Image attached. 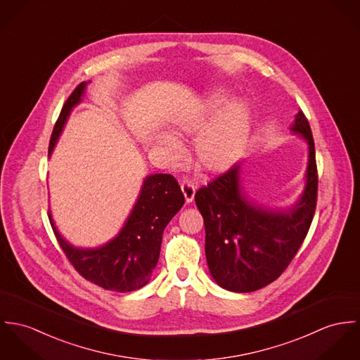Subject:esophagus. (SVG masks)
<instances>
[{
	"instance_id": "1",
	"label": "esophagus",
	"mask_w": 360,
	"mask_h": 360,
	"mask_svg": "<svg viewBox=\"0 0 360 360\" xmlns=\"http://www.w3.org/2000/svg\"><path fill=\"white\" fill-rule=\"evenodd\" d=\"M181 189H182V193L185 196V201L186 202H192L195 199V193H196V186L191 182V181H184L181 184Z\"/></svg>"
}]
</instances>
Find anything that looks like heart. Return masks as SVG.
<instances>
[{"instance_id": "obj_1", "label": "heart", "mask_w": 360, "mask_h": 360, "mask_svg": "<svg viewBox=\"0 0 360 360\" xmlns=\"http://www.w3.org/2000/svg\"><path fill=\"white\" fill-rule=\"evenodd\" d=\"M226 103V95L214 94L175 125L179 135L193 136L200 132L195 143V153L200 167L210 172H222L231 168L241 156L250 135L248 106L235 102L222 110ZM162 142L172 158L181 156L179 145L174 138L164 136Z\"/></svg>"}]
</instances>
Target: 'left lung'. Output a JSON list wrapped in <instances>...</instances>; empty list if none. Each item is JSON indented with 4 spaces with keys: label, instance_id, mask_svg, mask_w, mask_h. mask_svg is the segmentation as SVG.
Segmentation results:
<instances>
[{
    "label": "left lung",
    "instance_id": "1",
    "mask_svg": "<svg viewBox=\"0 0 360 360\" xmlns=\"http://www.w3.org/2000/svg\"><path fill=\"white\" fill-rule=\"evenodd\" d=\"M290 129L309 149L305 188L294 205L272 210L248 199L241 185V162L195 195L204 218L208 269L225 290L250 292L268 285L284 272L307 238L318 199L315 142L302 110Z\"/></svg>",
    "mask_w": 360,
    "mask_h": 360
}]
</instances>
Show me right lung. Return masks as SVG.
Returning a JSON list of instances; mask_svg holds the SVG:
<instances>
[{
    "instance_id": "add662e5",
    "label": "right lung",
    "mask_w": 360,
    "mask_h": 360,
    "mask_svg": "<svg viewBox=\"0 0 360 360\" xmlns=\"http://www.w3.org/2000/svg\"><path fill=\"white\" fill-rule=\"evenodd\" d=\"M86 84L80 82L65 102L51 135L48 156H51L72 109L80 103ZM184 202V193L172 175H148L119 235L95 248L72 245L58 232L51 210H48V218L59 245L84 279L105 290L127 292L149 283L159 261L162 232Z\"/></svg>"
}]
</instances>
